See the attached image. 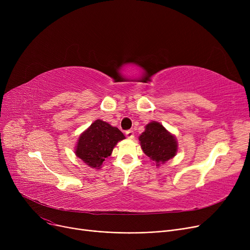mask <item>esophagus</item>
I'll return each instance as SVG.
<instances>
[{
	"instance_id": "obj_1",
	"label": "esophagus",
	"mask_w": 250,
	"mask_h": 250,
	"mask_svg": "<svg viewBox=\"0 0 250 250\" xmlns=\"http://www.w3.org/2000/svg\"><path fill=\"white\" fill-rule=\"evenodd\" d=\"M125 136H126V138L127 139H134V137H135V135H134V130H132V129H128V130H126L125 132Z\"/></svg>"
}]
</instances>
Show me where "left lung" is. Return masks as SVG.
Listing matches in <instances>:
<instances>
[{"instance_id":"8db88e82","label":"left lung","mask_w":250,"mask_h":250,"mask_svg":"<svg viewBox=\"0 0 250 250\" xmlns=\"http://www.w3.org/2000/svg\"><path fill=\"white\" fill-rule=\"evenodd\" d=\"M143 152L151 160L160 165L172 159L177 152L175 137L159 123L152 122L145 127V132L139 137Z\"/></svg>"}]
</instances>
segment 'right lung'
<instances>
[{
  "label": "right lung",
  "mask_w": 250,
  "mask_h": 250,
  "mask_svg": "<svg viewBox=\"0 0 250 250\" xmlns=\"http://www.w3.org/2000/svg\"><path fill=\"white\" fill-rule=\"evenodd\" d=\"M124 139L125 137L117 127L97 120L81 134L75 153L88 166L99 169L116 144Z\"/></svg>",
  "instance_id": "add662e5"
}]
</instances>
